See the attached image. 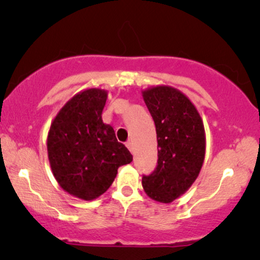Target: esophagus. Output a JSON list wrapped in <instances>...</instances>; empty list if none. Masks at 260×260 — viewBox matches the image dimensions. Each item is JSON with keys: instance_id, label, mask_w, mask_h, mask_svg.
<instances>
[{"instance_id": "1", "label": "esophagus", "mask_w": 260, "mask_h": 260, "mask_svg": "<svg viewBox=\"0 0 260 260\" xmlns=\"http://www.w3.org/2000/svg\"><path fill=\"white\" fill-rule=\"evenodd\" d=\"M126 147H127V149H129V150L134 154V143H133V142L127 141V142H126Z\"/></svg>"}]
</instances>
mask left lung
Here are the masks:
<instances>
[{
    "mask_svg": "<svg viewBox=\"0 0 260 260\" xmlns=\"http://www.w3.org/2000/svg\"><path fill=\"white\" fill-rule=\"evenodd\" d=\"M157 135V166L143 175L144 191L152 200L168 204L182 195L200 173L205 159L204 124L183 93L169 86L143 92Z\"/></svg>",
    "mask_w": 260,
    "mask_h": 260,
    "instance_id": "1",
    "label": "left lung"
}]
</instances>
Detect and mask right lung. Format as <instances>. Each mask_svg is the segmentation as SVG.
Returning <instances> with one entry per match:
<instances>
[{
	"instance_id": "add662e5",
	"label": "right lung",
	"mask_w": 260,
	"mask_h": 260,
	"mask_svg": "<svg viewBox=\"0 0 260 260\" xmlns=\"http://www.w3.org/2000/svg\"><path fill=\"white\" fill-rule=\"evenodd\" d=\"M106 98V91L99 88L76 94L60 110L48 133L53 175L63 190L86 201L105 193L119 167L133 161L112 126L103 123Z\"/></svg>"
}]
</instances>
